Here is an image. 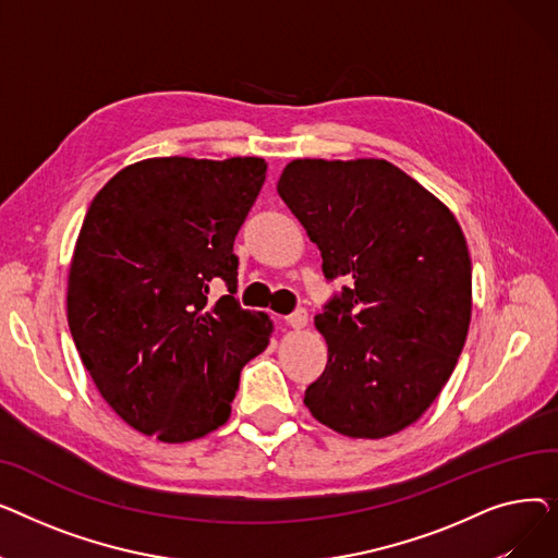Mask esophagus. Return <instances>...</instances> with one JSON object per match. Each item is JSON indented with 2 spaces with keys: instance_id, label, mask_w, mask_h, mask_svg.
I'll use <instances>...</instances> for the list:
<instances>
[{
  "instance_id": "obj_1",
  "label": "esophagus",
  "mask_w": 558,
  "mask_h": 558,
  "mask_svg": "<svg viewBox=\"0 0 558 558\" xmlns=\"http://www.w3.org/2000/svg\"><path fill=\"white\" fill-rule=\"evenodd\" d=\"M284 320H287V326H291L294 330H303V328L307 326L310 316H307V312H305V310H296L294 314H289Z\"/></svg>"
}]
</instances>
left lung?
Masks as SVG:
<instances>
[{
  "instance_id": "left-lung-1",
  "label": "left lung",
  "mask_w": 558,
  "mask_h": 558,
  "mask_svg": "<svg viewBox=\"0 0 558 558\" xmlns=\"http://www.w3.org/2000/svg\"><path fill=\"white\" fill-rule=\"evenodd\" d=\"M278 194L318 246L328 278H353L316 314L328 366L312 416L350 438L416 423L441 393L473 312V264L444 201L379 158L291 160Z\"/></svg>"
}]
</instances>
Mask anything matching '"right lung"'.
I'll return each mask as SVG.
<instances>
[{"label":"right lung","instance_id":"obj_1","mask_svg":"<svg viewBox=\"0 0 558 558\" xmlns=\"http://www.w3.org/2000/svg\"><path fill=\"white\" fill-rule=\"evenodd\" d=\"M264 158H146L93 198L68 274V324L101 398L133 429L185 444L230 418L274 320L242 310L234 234ZM229 294L209 303V284Z\"/></svg>","mask_w":558,"mask_h":558}]
</instances>
